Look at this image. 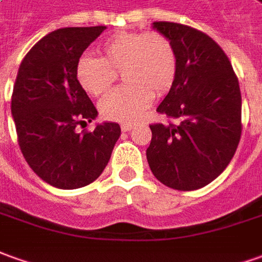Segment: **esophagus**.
<instances>
[{"label": "esophagus", "mask_w": 262, "mask_h": 262, "mask_svg": "<svg viewBox=\"0 0 262 262\" xmlns=\"http://www.w3.org/2000/svg\"><path fill=\"white\" fill-rule=\"evenodd\" d=\"M133 128H134V125H133V124H128V122H122V124H121V129H122L124 133L131 131Z\"/></svg>", "instance_id": "1"}]
</instances>
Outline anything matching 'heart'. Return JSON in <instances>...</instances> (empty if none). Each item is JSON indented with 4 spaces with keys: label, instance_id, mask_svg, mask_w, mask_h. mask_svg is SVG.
Instances as JSON below:
<instances>
[{
    "label": "heart",
    "instance_id": "1",
    "mask_svg": "<svg viewBox=\"0 0 262 262\" xmlns=\"http://www.w3.org/2000/svg\"><path fill=\"white\" fill-rule=\"evenodd\" d=\"M101 58L82 55L75 66L81 88L98 97L113 86L120 71L124 85L100 102L101 115L113 121L140 118L155 97L168 93L178 70L176 47L158 31H120L100 45Z\"/></svg>",
    "mask_w": 262,
    "mask_h": 262
}]
</instances>
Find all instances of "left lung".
<instances>
[{"instance_id": "1", "label": "left lung", "mask_w": 262, "mask_h": 262, "mask_svg": "<svg viewBox=\"0 0 262 262\" xmlns=\"http://www.w3.org/2000/svg\"><path fill=\"white\" fill-rule=\"evenodd\" d=\"M172 41L178 70L151 124L147 160L169 188L192 191L214 181L230 164L241 138V91L227 54L207 34L168 21L154 23Z\"/></svg>"}]
</instances>
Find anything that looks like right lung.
<instances>
[{
  "label": "right lung",
  "instance_id": "add662e5",
  "mask_svg": "<svg viewBox=\"0 0 262 262\" xmlns=\"http://www.w3.org/2000/svg\"><path fill=\"white\" fill-rule=\"evenodd\" d=\"M107 27H67L50 32L27 52L18 68L11 113L19 149L42 181L75 189L107 167L121 128L115 122L77 131L97 108L75 77L77 61Z\"/></svg>",
  "mask_w": 262,
  "mask_h": 262
}]
</instances>
